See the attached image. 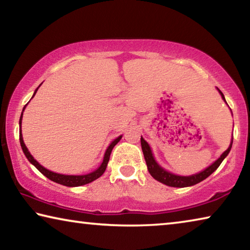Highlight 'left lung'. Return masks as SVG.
Returning a JSON list of instances; mask_svg holds the SVG:
<instances>
[{
  "mask_svg": "<svg viewBox=\"0 0 250 250\" xmlns=\"http://www.w3.org/2000/svg\"><path fill=\"white\" fill-rule=\"evenodd\" d=\"M219 94H221L222 98L224 99V101L226 103L225 97H224L223 92L218 89ZM232 146V141L230 142L229 146L228 149L224 152V153L219 156V158L215 161L213 164H210L208 167H206L204 171H202L200 173H196V174L189 175V176H181V175H176L173 174L171 172H167V170H164L163 167H161L156 161L153 158V154H152L151 147L150 146L147 145V142L141 137V146H142V152L143 155H145L146 162V167H147V171L150 172V174L152 175L153 179H155L156 181L161 182V183L166 184L167 186H172V188H186V186H192L195 185L197 183H200L203 180H205L206 177H208L211 173L214 171L217 170V167L221 166V163L223 162V160L226 158L229 153V151L231 149Z\"/></svg>",
  "mask_w": 250,
  "mask_h": 250,
  "instance_id": "left-lung-1",
  "label": "left lung"
}]
</instances>
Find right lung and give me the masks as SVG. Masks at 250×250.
I'll return each instance as SVG.
<instances>
[{
    "label": "right lung",
    "mask_w": 250,
    "mask_h": 250,
    "mask_svg": "<svg viewBox=\"0 0 250 250\" xmlns=\"http://www.w3.org/2000/svg\"><path fill=\"white\" fill-rule=\"evenodd\" d=\"M41 86V84H40ZM40 86L37 87V89L35 90V92H34L33 97L35 96L36 91L39 90ZM32 97V98H33ZM26 105H24V109ZM23 109V111H24ZM22 118H23V112L22 115H21V118H20V142H21V146H22V150L24 152L25 156H26L27 160L31 162L34 167H35L37 170H39L42 174H44L47 179H49L50 181L53 182H56V183L58 184H62V185H65V186H69V188H75V186H80V185H84V184H88L90 183V182L95 181L98 179V177H100L101 175L104 174V172L105 171V167H107V164L109 162V159H110V154H111V151L113 149V146H115L118 142H119L121 140L122 135H120V137H118L117 139H115L111 143H110V146H108V149L105 150V153H104V160H103V163L100 164V167L97 168V170H95L94 172L91 173H88V174H84V175H65V174H59V173H55V172H52L47 170V168H45L44 167H42L41 164L37 162V161L33 158V155L29 153L28 149L26 147V146H25L24 143V140H23V135H22Z\"/></svg>",
    "instance_id": "right-lung-1"
}]
</instances>
